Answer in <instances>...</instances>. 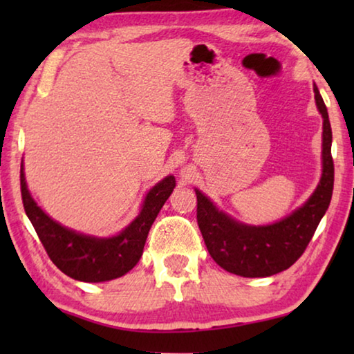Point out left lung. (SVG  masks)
Instances as JSON below:
<instances>
[{"label": "left lung", "mask_w": 354, "mask_h": 354, "mask_svg": "<svg viewBox=\"0 0 354 354\" xmlns=\"http://www.w3.org/2000/svg\"><path fill=\"white\" fill-rule=\"evenodd\" d=\"M314 93L323 117V171L315 192L301 207L273 225L250 226L218 211L206 195L195 189L196 221L203 239L209 254L226 272L245 278H263L287 270L304 253L326 212L334 187L333 133L317 86Z\"/></svg>", "instance_id": "obj_1"}]
</instances>
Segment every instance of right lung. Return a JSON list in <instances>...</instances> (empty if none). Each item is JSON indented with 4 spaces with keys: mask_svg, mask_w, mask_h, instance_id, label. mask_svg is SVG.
Listing matches in <instances>:
<instances>
[{
    "mask_svg": "<svg viewBox=\"0 0 354 354\" xmlns=\"http://www.w3.org/2000/svg\"><path fill=\"white\" fill-rule=\"evenodd\" d=\"M175 185V176L164 178L148 192L140 214L120 234L93 237L68 230L48 217L29 194L23 164L20 170L23 206L45 251L59 270L84 283L115 279L134 268L143 253L149 227Z\"/></svg>",
    "mask_w": 354,
    "mask_h": 354,
    "instance_id": "add662e5",
    "label": "right lung"
}]
</instances>
